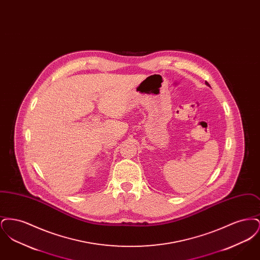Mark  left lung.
<instances>
[{
  "mask_svg": "<svg viewBox=\"0 0 260 260\" xmlns=\"http://www.w3.org/2000/svg\"><path fill=\"white\" fill-rule=\"evenodd\" d=\"M206 85H208V86H210V85H209V83H208V82H206Z\"/></svg>",
  "mask_w": 260,
  "mask_h": 260,
  "instance_id": "8db88e82",
  "label": "left lung"
}]
</instances>
